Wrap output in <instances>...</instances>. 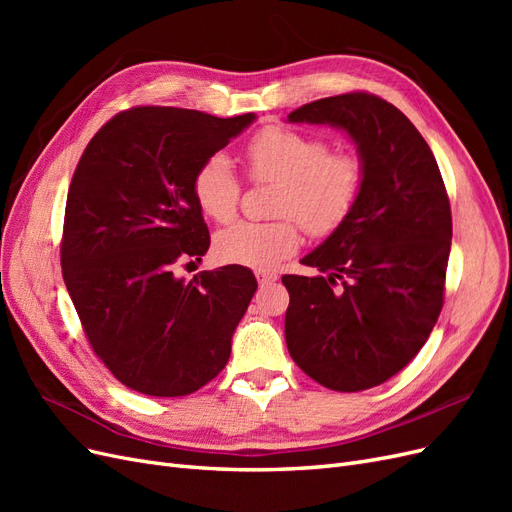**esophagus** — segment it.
I'll list each match as a JSON object with an SVG mask.
<instances>
[{"label":"esophagus","mask_w":512,"mask_h":512,"mask_svg":"<svg viewBox=\"0 0 512 512\" xmlns=\"http://www.w3.org/2000/svg\"><path fill=\"white\" fill-rule=\"evenodd\" d=\"M256 280L260 286H269L273 282H277V273L273 271H256Z\"/></svg>","instance_id":"1"}]
</instances>
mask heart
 Instances as JSON below:
<instances>
[{
    "label": "heart",
    "instance_id": "b5f03b06",
    "mask_svg": "<svg viewBox=\"0 0 512 512\" xmlns=\"http://www.w3.org/2000/svg\"><path fill=\"white\" fill-rule=\"evenodd\" d=\"M254 181L280 183L275 222H239L215 237V254L230 265L269 271L301 247V227L314 237H329L359 203L365 170L350 153H331L316 134L284 126L262 128L245 147ZM198 207L215 222H230L239 211L241 181L232 162L213 153L192 181Z\"/></svg>",
    "mask_w": 512,
    "mask_h": 512
}]
</instances>
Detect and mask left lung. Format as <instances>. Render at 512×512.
I'll list each match as a JSON object with an SVG mask.
<instances>
[{
	"label": "left lung",
	"mask_w": 512,
	"mask_h": 512,
	"mask_svg": "<svg viewBox=\"0 0 512 512\" xmlns=\"http://www.w3.org/2000/svg\"><path fill=\"white\" fill-rule=\"evenodd\" d=\"M288 121L342 128L365 170L350 218L301 260L322 275L282 277L288 352L327 389L365 391L404 369L438 322L451 203L425 138L391 102L352 91L303 104Z\"/></svg>",
	"instance_id": "8db88e82"
}]
</instances>
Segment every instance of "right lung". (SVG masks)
<instances>
[{"mask_svg": "<svg viewBox=\"0 0 512 512\" xmlns=\"http://www.w3.org/2000/svg\"><path fill=\"white\" fill-rule=\"evenodd\" d=\"M254 119L136 106L104 123L76 164L61 271L91 348L132 391L190 395L228 363L254 273L228 265L185 282L175 269L211 243L194 173Z\"/></svg>", "mask_w": 512, "mask_h": 512, "instance_id": "right-lung-1", "label": "right lung"}]
</instances>
